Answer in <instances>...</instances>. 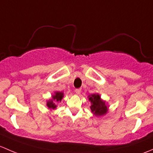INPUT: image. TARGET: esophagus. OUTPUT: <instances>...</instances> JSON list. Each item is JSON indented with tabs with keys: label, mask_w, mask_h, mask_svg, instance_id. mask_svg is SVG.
Here are the masks:
<instances>
[{
	"label": "esophagus",
	"mask_w": 153,
	"mask_h": 153,
	"mask_svg": "<svg viewBox=\"0 0 153 153\" xmlns=\"http://www.w3.org/2000/svg\"><path fill=\"white\" fill-rule=\"evenodd\" d=\"M75 93H76V94H79L80 93H81V89H80V88H77V89L75 90Z\"/></svg>",
	"instance_id": "1"
}]
</instances>
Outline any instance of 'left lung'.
<instances>
[{
    "mask_svg": "<svg viewBox=\"0 0 153 153\" xmlns=\"http://www.w3.org/2000/svg\"><path fill=\"white\" fill-rule=\"evenodd\" d=\"M89 100L92 103L91 110L96 116H102L105 114L108 111V107L105 105V102L100 99L99 94H92L89 96Z\"/></svg>",
    "mask_w": 153,
    "mask_h": 153,
    "instance_id": "left-lung-1",
    "label": "left lung"
}]
</instances>
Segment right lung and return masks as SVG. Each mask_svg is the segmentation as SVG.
Masks as SVG:
<instances>
[{"label":"right lung","mask_w":153,"mask_h":153,"mask_svg":"<svg viewBox=\"0 0 153 153\" xmlns=\"http://www.w3.org/2000/svg\"><path fill=\"white\" fill-rule=\"evenodd\" d=\"M62 97H63V93L56 92L55 93V95L53 96L52 100L48 101V102H47V106L49 108H51V109H55L56 105H55L54 102L56 103V102H60V101L62 100Z\"/></svg>","instance_id":"add662e5"}]
</instances>
